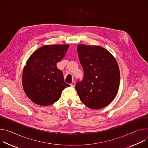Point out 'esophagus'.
I'll return each instance as SVG.
<instances>
[{"label":"esophagus","mask_w":148,"mask_h":148,"mask_svg":"<svg viewBox=\"0 0 148 148\" xmlns=\"http://www.w3.org/2000/svg\"><path fill=\"white\" fill-rule=\"evenodd\" d=\"M71 86L72 87H75V81H72V82L71 84Z\"/></svg>","instance_id":"obj_1"}]
</instances>
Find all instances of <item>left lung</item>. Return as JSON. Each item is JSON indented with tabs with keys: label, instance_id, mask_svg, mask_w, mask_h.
Here are the masks:
<instances>
[{
	"label": "left lung",
	"instance_id": "obj_1",
	"mask_svg": "<svg viewBox=\"0 0 148 148\" xmlns=\"http://www.w3.org/2000/svg\"><path fill=\"white\" fill-rule=\"evenodd\" d=\"M77 53L84 76L76 84L80 101L91 109H101L116 96L120 72L114 58L99 46L79 45Z\"/></svg>",
	"mask_w": 148,
	"mask_h": 148
}]
</instances>
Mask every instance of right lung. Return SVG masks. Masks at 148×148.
Returning a JSON list of instances; mask_svg holds the SVG:
<instances>
[{"label":"right lung","instance_id":"right-lung-1","mask_svg":"<svg viewBox=\"0 0 148 148\" xmlns=\"http://www.w3.org/2000/svg\"><path fill=\"white\" fill-rule=\"evenodd\" d=\"M69 45H45L33 53L25 66L23 90L35 103L48 106L56 102L62 92L70 85L64 82L56 63L64 57Z\"/></svg>","mask_w":148,"mask_h":148}]
</instances>
